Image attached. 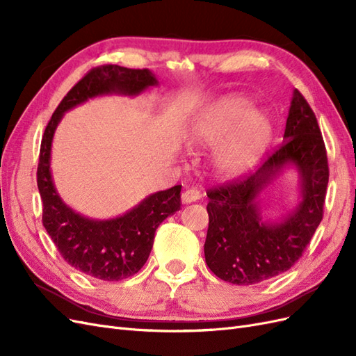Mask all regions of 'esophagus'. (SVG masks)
I'll return each mask as SVG.
<instances>
[{
	"instance_id": "1",
	"label": "esophagus",
	"mask_w": 356,
	"mask_h": 356,
	"mask_svg": "<svg viewBox=\"0 0 356 356\" xmlns=\"http://www.w3.org/2000/svg\"><path fill=\"white\" fill-rule=\"evenodd\" d=\"M202 197V191L197 188H187L184 193H182L181 200L182 203H193V202H197Z\"/></svg>"
}]
</instances>
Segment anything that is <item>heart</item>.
<instances>
[{
    "label": "heart",
    "mask_w": 356,
    "mask_h": 356,
    "mask_svg": "<svg viewBox=\"0 0 356 356\" xmlns=\"http://www.w3.org/2000/svg\"><path fill=\"white\" fill-rule=\"evenodd\" d=\"M272 124L251 101L229 96L202 113L193 122L188 143L215 149L212 166L220 178H234L250 170L270 143Z\"/></svg>",
    "instance_id": "1"
}]
</instances>
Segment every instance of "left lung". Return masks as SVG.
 Here are the masks:
<instances>
[{"instance_id":"left-lung-1","label":"left lung","mask_w":356,"mask_h":356,"mask_svg":"<svg viewBox=\"0 0 356 356\" xmlns=\"http://www.w3.org/2000/svg\"><path fill=\"white\" fill-rule=\"evenodd\" d=\"M300 178V202L277 222L262 218L261 193L284 168ZM328 159L315 113L297 89L288 111L284 143L254 174L208 191V267L225 282L252 285L293 267L324 215Z\"/></svg>"}]
</instances>
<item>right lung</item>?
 <instances>
[{"instance_id": "right-lung-1", "label": "right lung", "mask_w": 356, "mask_h": 356, "mask_svg": "<svg viewBox=\"0 0 356 356\" xmlns=\"http://www.w3.org/2000/svg\"><path fill=\"white\" fill-rule=\"evenodd\" d=\"M159 80L149 70L102 65L90 70L67 93L42 135L37 184L42 200V225L68 264L102 281H122L141 270L152 252L154 233L181 208V186L157 191L117 218L93 220L60 199L50 170L51 141L63 114L102 95L136 96Z\"/></svg>"}]
</instances>
